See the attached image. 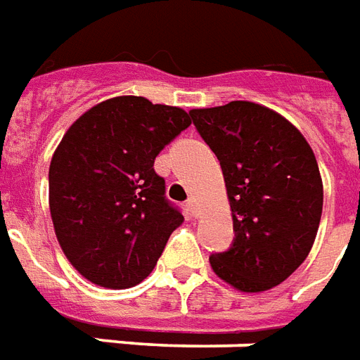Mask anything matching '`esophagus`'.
<instances>
[{
    "mask_svg": "<svg viewBox=\"0 0 360 360\" xmlns=\"http://www.w3.org/2000/svg\"><path fill=\"white\" fill-rule=\"evenodd\" d=\"M187 210H188V214L193 215V217H198V204H196V198H188Z\"/></svg>",
    "mask_w": 360,
    "mask_h": 360,
    "instance_id": "obj_1",
    "label": "esophagus"
}]
</instances>
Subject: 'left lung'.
<instances>
[{"mask_svg": "<svg viewBox=\"0 0 360 360\" xmlns=\"http://www.w3.org/2000/svg\"><path fill=\"white\" fill-rule=\"evenodd\" d=\"M191 116L219 160L233 215V246L210 265L246 294L275 288L316 238L324 193L315 153L294 124L257 103L231 101Z\"/></svg>", "mask_w": 360, "mask_h": 360, "instance_id": "obj_1", "label": "left lung"}]
</instances>
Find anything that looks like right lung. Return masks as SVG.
<instances>
[{
  "instance_id": "add662e5",
  "label": "right lung",
  "mask_w": 360,
  "mask_h": 360,
  "mask_svg": "<svg viewBox=\"0 0 360 360\" xmlns=\"http://www.w3.org/2000/svg\"><path fill=\"white\" fill-rule=\"evenodd\" d=\"M191 124L179 106L122 95L66 129L49 166V210L58 244L84 278L122 290L153 273L183 223L154 158Z\"/></svg>"
}]
</instances>
